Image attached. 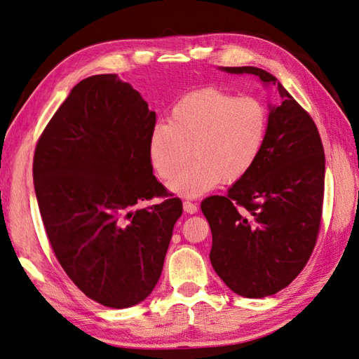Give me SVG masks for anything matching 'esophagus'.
<instances>
[{"label": "esophagus", "mask_w": 359, "mask_h": 359, "mask_svg": "<svg viewBox=\"0 0 359 359\" xmlns=\"http://www.w3.org/2000/svg\"><path fill=\"white\" fill-rule=\"evenodd\" d=\"M182 208H184V212H187V214H196V212H198V206H196V203L192 201H184L182 203Z\"/></svg>", "instance_id": "esophagus-1"}]
</instances>
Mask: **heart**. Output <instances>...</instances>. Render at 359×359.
<instances>
[{"label": "heart", "mask_w": 359, "mask_h": 359, "mask_svg": "<svg viewBox=\"0 0 359 359\" xmlns=\"http://www.w3.org/2000/svg\"><path fill=\"white\" fill-rule=\"evenodd\" d=\"M268 113L260 100L220 88H201L181 97L170 123L151 130L149 153L163 180H172L192 152L196 159L170 182L173 192L198 196L222 181L245 178L266 141Z\"/></svg>", "instance_id": "b5f03b06"}]
</instances>
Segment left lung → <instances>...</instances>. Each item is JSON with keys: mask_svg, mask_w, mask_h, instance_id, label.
Returning a JSON list of instances; mask_svg holds the SVG:
<instances>
[{"mask_svg": "<svg viewBox=\"0 0 359 359\" xmlns=\"http://www.w3.org/2000/svg\"><path fill=\"white\" fill-rule=\"evenodd\" d=\"M277 85L257 163L228 194L201 203L212 231L210 263L243 297H265L296 279L316 245L323 218L325 155L316 123L277 79L254 67L222 68Z\"/></svg>", "mask_w": 359, "mask_h": 359, "instance_id": "left-lung-1", "label": "left lung"}]
</instances>
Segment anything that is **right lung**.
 <instances>
[{
	"instance_id": "right-lung-1",
	"label": "right lung",
	"mask_w": 359,
	"mask_h": 359,
	"mask_svg": "<svg viewBox=\"0 0 359 359\" xmlns=\"http://www.w3.org/2000/svg\"><path fill=\"white\" fill-rule=\"evenodd\" d=\"M156 114L118 74L72 88L34 153V186L46 236L76 287L109 309L142 302L163 273L182 214L153 175ZM165 198L144 210L135 206Z\"/></svg>"
}]
</instances>
